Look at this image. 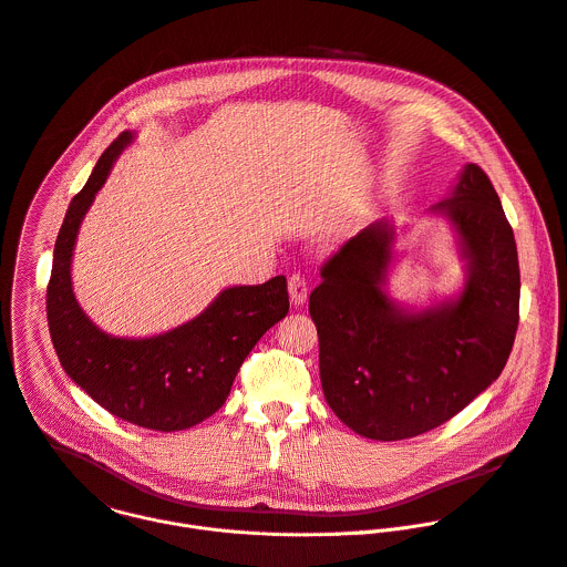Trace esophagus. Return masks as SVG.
<instances>
[{"label":"esophagus","instance_id":"34e87169","mask_svg":"<svg viewBox=\"0 0 567 567\" xmlns=\"http://www.w3.org/2000/svg\"><path fill=\"white\" fill-rule=\"evenodd\" d=\"M307 296H309V285L305 280V276L300 274H293L289 278V298H291V305L293 307H300L307 302Z\"/></svg>","mask_w":567,"mask_h":567}]
</instances>
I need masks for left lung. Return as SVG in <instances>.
<instances>
[{"label": "left lung", "mask_w": 567, "mask_h": 567, "mask_svg": "<svg viewBox=\"0 0 567 567\" xmlns=\"http://www.w3.org/2000/svg\"><path fill=\"white\" fill-rule=\"evenodd\" d=\"M430 214L450 223L465 262L454 296L425 307L394 300L388 278L399 231L379 220L342 245L309 298L322 394L371 441L412 439L456 416L498 379L514 344L518 256L485 171L465 164Z\"/></svg>", "instance_id": "1"}]
</instances>
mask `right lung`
I'll return each instance as SVG.
<instances>
[{"instance_id": "add662e5", "label": "right lung", "mask_w": 567, "mask_h": 567, "mask_svg": "<svg viewBox=\"0 0 567 567\" xmlns=\"http://www.w3.org/2000/svg\"><path fill=\"white\" fill-rule=\"evenodd\" d=\"M133 140L135 133L124 131L102 153L69 205L53 249L47 316L58 358L78 388L126 423L177 432L225 405L249 351L289 311L287 278L227 287L203 313L157 336L124 338L100 329L73 293V251L86 212Z\"/></svg>"}]
</instances>
